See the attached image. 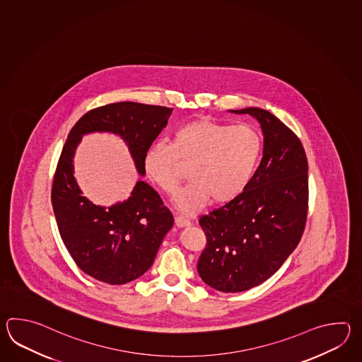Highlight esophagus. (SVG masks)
Returning <instances> with one entry per match:
<instances>
[{
  "instance_id": "obj_1",
  "label": "esophagus",
  "mask_w": 362,
  "mask_h": 362,
  "mask_svg": "<svg viewBox=\"0 0 362 362\" xmlns=\"http://www.w3.org/2000/svg\"><path fill=\"white\" fill-rule=\"evenodd\" d=\"M175 223H176V226H178V228H185V226L192 225V223H190L187 218H184V217H181V216H176V217H175Z\"/></svg>"
}]
</instances>
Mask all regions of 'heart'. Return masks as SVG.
<instances>
[{
    "label": "heart",
    "instance_id": "1",
    "mask_svg": "<svg viewBox=\"0 0 362 362\" xmlns=\"http://www.w3.org/2000/svg\"><path fill=\"white\" fill-rule=\"evenodd\" d=\"M262 150V132L255 125L202 117L177 128L170 145L150 146L144 170L150 181L173 197L184 180L181 167H190L192 182L178 194L176 204L184 214H194L211 198L215 203H226L245 192Z\"/></svg>",
    "mask_w": 362,
    "mask_h": 362
}]
</instances>
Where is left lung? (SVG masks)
I'll return each instance as SVG.
<instances>
[{
	"mask_svg": "<svg viewBox=\"0 0 362 362\" xmlns=\"http://www.w3.org/2000/svg\"><path fill=\"white\" fill-rule=\"evenodd\" d=\"M262 125V159L246 190L200 216L207 245L198 260L203 282L223 293L262 285L300 242L308 216V160L300 139L262 108L231 110Z\"/></svg>",
	"mask_w": 362,
	"mask_h": 362,
	"instance_id": "8db88e82",
	"label": "left lung"
}]
</instances>
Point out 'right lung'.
Masks as SVG:
<instances>
[{
    "label": "right lung",
    "mask_w": 362,
    "mask_h": 362,
    "mask_svg": "<svg viewBox=\"0 0 362 362\" xmlns=\"http://www.w3.org/2000/svg\"><path fill=\"white\" fill-rule=\"evenodd\" d=\"M172 108L117 102L93 108L69 133L57 164L52 204L62 240L77 267L110 285H124L153 265L173 216L145 181H139L129 199L111 207L93 204L83 197L74 177L72 158L81 137L90 132H111L127 142L139 175L144 158Z\"/></svg>",
    "instance_id": "add662e5"
}]
</instances>
